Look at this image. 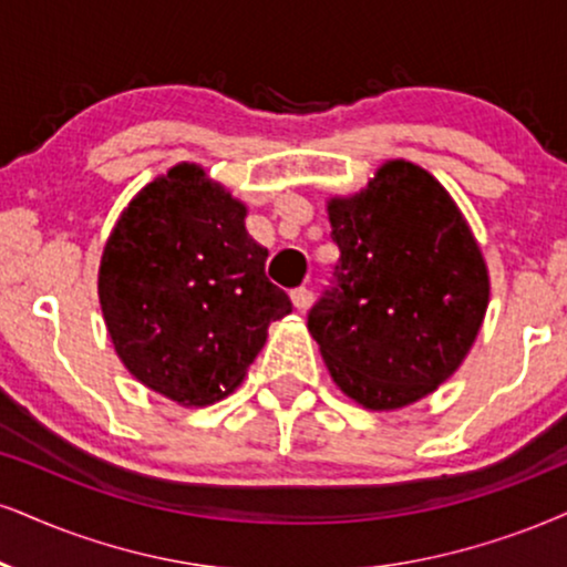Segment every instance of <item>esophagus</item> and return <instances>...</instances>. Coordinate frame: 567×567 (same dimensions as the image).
Instances as JSON below:
<instances>
[{
  "label": "esophagus",
  "mask_w": 567,
  "mask_h": 567,
  "mask_svg": "<svg viewBox=\"0 0 567 567\" xmlns=\"http://www.w3.org/2000/svg\"><path fill=\"white\" fill-rule=\"evenodd\" d=\"M291 305L297 307V310H305L307 305H310V299H312V295H310V289H305V286H299V289H291Z\"/></svg>",
  "instance_id": "esophagus-1"
}]
</instances>
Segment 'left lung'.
<instances>
[{
	"label": "left lung",
	"mask_w": 567,
	"mask_h": 567,
	"mask_svg": "<svg viewBox=\"0 0 567 567\" xmlns=\"http://www.w3.org/2000/svg\"><path fill=\"white\" fill-rule=\"evenodd\" d=\"M341 251L307 328L328 373L368 410L423 400L463 365L488 305V270L446 188L389 159L354 197L328 202Z\"/></svg>",
	"instance_id": "1"
}]
</instances>
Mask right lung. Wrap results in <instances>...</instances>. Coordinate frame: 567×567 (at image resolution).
<instances>
[{
	"label": "right lung",
	"instance_id": "1",
	"mask_svg": "<svg viewBox=\"0 0 567 567\" xmlns=\"http://www.w3.org/2000/svg\"><path fill=\"white\" fill-rule=\"evenodd\" d=\"M244 218L239 199L181 163L131 199L104 244L100 305L117 358L186 408L239 386L268 326L291 312Z\"/></svg>",
	"mask_w": 567,
	"mask_h": 567
}]
</instances>
